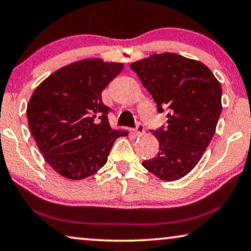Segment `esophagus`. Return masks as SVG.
Returning <instances> with one entry per match:
<instances>
[{
	"mask_svg": "<svg viewBox=\"0 0 251 251\" xmlns=\"http://www.w3.org/2000/svg\"><path fill=\"white\" fill-rule=\"evenodd\" d=\"M143 132H145V126H143L141 123L136 124V127L134 128L135 134L136 135H141V134H143Z\"/></svg>",
	"mask_w": 251,
	"mask_h": 251,
	"instance_id": "34e87169",
	"label": "esophagus"
}]
</instances>
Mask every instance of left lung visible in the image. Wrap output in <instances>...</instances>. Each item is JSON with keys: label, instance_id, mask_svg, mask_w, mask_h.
<instances>
[{"label": "left lung", "instance_id": "1", "mask_svg": "<svg viewBox=\"0 0 251 251\" xmlns=\"http://www.w3.org/2000/svg\"><path fill=\"white\" fill-rule=\"evenodd\" d=\"M131 69L152 96L168 127L156 129L159 151L142 163L152 175L175 181L192 171L215 134L222 113V86L208 66L173 52L155 53Z\"/></svg>", "mask_w": 251, "mask_h": 251}]
</instances>
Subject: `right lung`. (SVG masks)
Segmentation results:
<instances>
[{"label": "right lung", "instance_id": "obj_1", "mask_svg": "<svg viewBox=\"0 0 251 251\" xmlns=\"http://www.w3.org/2000/svg\"><path fill=\"white\" fill-rule=\"evenodd\" d=\"M122 63L83 59L57 70L36 87L27 104L28 127L46 162L71 180L93 176L125 131L109 125L102 92Z\"/></svg>", "mask_w": 251, "mask_h": 251}]
</instances>
